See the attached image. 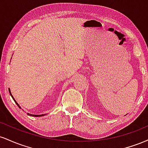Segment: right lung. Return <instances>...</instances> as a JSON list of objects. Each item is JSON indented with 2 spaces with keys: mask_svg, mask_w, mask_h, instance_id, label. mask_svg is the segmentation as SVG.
Segmentation results:
<instances>
[{
  "mask_svg": "<svg viewBox=\"0 0 148 148\" xmlns=\"http://www.w3.org/2000/svg\"><path fill=\"white\" fill-rule=\"evenodd\" d=\"M9 92H10V95L12 96V99H14V101H15V103H16V104L17 105V106L19 107L20 108H21V107H20V106L19 105H18V103L16 102V101H15V99H14V98L13 97V96H12V93H11V92H10V89L9 88ZM28 115H33V116H35V117H40V116H44V115H45V114H42V115H32V114H29V113H28Z\"/></svg>",
  "mask_w": 148,
  "mask_h": 148,
  "instance_id": "1",
  "label": "right lung"
}]
</instances>
